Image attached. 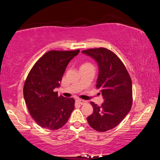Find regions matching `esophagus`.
<instances>
[{
  "label": "esophagus",
  "instance_id": "obj_1",
  "mask_svg": "<svg viewBox=\"0 0 160 160\" xmlns=\"http://www.w3.org/2000/svg\"><path fill=\"white\" fill-rule=\"evenodd\" d=\"M78 102H79L81 105H83V104H87V103H88V102L85 101V100H83V99H78Z\"/></svg>",
  "mask_w": 160,
  "mask_h": 160
}]
</instances>
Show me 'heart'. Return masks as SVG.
<instances>
[{"mask_svg":"<svg viewBox=\"0 0 160 160\" xmlns=\"http://www.w3.org/2000/svg\"><path fill=\"white\" fill-rule=\"evenodd\" d=\"M92 66L90 63H85L82 65V66Z\"/></svg>","mask_w":160,"mask_h":160,"instance_id":"heart-1","label":"heart"}]
</instances>
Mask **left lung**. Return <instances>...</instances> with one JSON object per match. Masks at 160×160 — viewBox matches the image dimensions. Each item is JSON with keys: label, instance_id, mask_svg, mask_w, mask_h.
<instances>
[{"label": "left lung", "instance_id": "left-lung-1", "mask_svg": "<svg viewBox=\"0 0 160 160\" xmlns=\"http://www.w3.org/2000/svg\"><path fill=\"white\" fill-rule=\"evenodd\" d=\"M82 52L98 64L96 88L99 89L104 99L101 107L90 102L94 111L87 120L95 131L106 132L117 126L131 109V78L123 62L112 51L100 47Z\"/></svg>", "mask_w": 160, "mask_h": 160}]
</instances>
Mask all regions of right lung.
<instances>
[{
	"mask_svg": "<svg viewBox=\"0 0 160 160\" xmlns=\"http://www.w3.org/2000/svg\"><path fill=\"white\" fill-rule=\"evenodd\" d=\"M79 52V49L48 51L27 77L24 98L31 116L42 128L53 131L62 128L74 109L75 99L58 96L54 89L60 86L68 64Z\"/></svg>",
	"mask_w": 160,
	"mask_h": 160,
	"instance_id": "obj_1",
	"label": "right lung"
}]
</instances>
